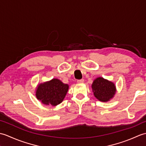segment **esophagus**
I'll return each instance as SVG.
<instances>
[{"label":"esophagus","instance_id":"1","mask_svg":"<svg viewBox=\"0 0 146 146\" xmlns=\"http://www.w3.org/2000/svg\"><path fill=\"white\" fill-rule=\"evenodd\" d=\"M77 82L79 83H83V82H84V80H83V79H82V80H78V81H77Z\"/></svg>","mask_w":146,"mask_h":146}]
</instances>
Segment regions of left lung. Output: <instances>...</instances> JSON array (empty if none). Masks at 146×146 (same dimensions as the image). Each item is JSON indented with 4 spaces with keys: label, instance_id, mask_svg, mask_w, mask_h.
<instances>
[{
    "label": "left lung",
    "instance_id": "8db88e82",
    "mask_svg": "<svg viewBox=\"0 0 146 146\" xmlns=\"http://www.w3.org/2000/svg\"><path fill=\"white\" fill-rule=\"evenodd\" d=\"M92 88L96 98L102 102L110 101L117 92L115 83L103 77L95 78L92 84Z\"/></svg>",
    "mask_w": 146,
    "mask_h": 146
}]
</instances>
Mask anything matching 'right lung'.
Here are the masks:
<instances>
[{"label": "right lung", "mask_w": 146, "mask_h": 146, "mask_svg": "<svg viewBox=\"0 0 146 146\" xmlns=\"http://www.w3.org/2000/svg\"><path fill=\"white\" fill-rule=\"evenodd\" d=\"M69 89V85L58 78L38 84L36 89V97L46 105L56 106L61 104Z\"/></svg>", "instance_id": "add662e5"}]
</instances>
